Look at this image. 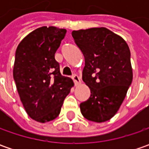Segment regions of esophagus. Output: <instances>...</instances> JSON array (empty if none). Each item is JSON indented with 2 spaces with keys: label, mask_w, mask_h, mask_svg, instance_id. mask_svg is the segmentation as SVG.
I'll return each instance as SVG.
<instances>
[{
  "label": "esophagus",
  "mask_w": 149,
  "mask_h": 149,
  "mask_svg": "<svg viewBox=\"0 0 149 149\" xmlns=\"http://www.w3.org/2000/svg\"><path fill=\"white\" fill-rule=\"evenodd\" d=\"M72 79H73L74 82L75 84V85H77L81 83V80H80V79H79V77L78 76L77 74H74V75L72 76Z\"/></svg>",
  "instance_id": "1"
}]
</instances>
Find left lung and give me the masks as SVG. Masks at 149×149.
Instances as JSON below:
<instances>
[{
  "label": "left lung",
  "instance_id": "left-lung-1",
  "mask_svg": "<svg viewBox=\"0 0 149 149\" xmlns=\"http://www.w3.org/2000/svg\"><path fill=\"white\" fill-rule=\"evenodd\" d=\"M72 36L84 56L83 80L91 92L79 105L81 113L89 121H108L118 111L133 80L129 45L105 27L73 31Z\"/></svg>",
  "mask_w": 149,
  "mask_h": 149
}]
</instances>
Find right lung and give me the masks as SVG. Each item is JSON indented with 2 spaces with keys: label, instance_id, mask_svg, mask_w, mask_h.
Here are the masks:
<instances>
[{
  "label": "right lung",
  "instance_id": "obj_1",
  "mask_svg": "<svg viewBox=\"0 0 149 149\" xmlns=\"http://www.w3.org/2000/svg\"><path fill=\"white\" fill-rule=\"evenodd\" d=\"M66 30L41 26L29 33L15 51L13 77L27 114L39 123L59 116L64 100L74 86L70 78L62 76L54 54Z\"/></svg>",
  "mask_w": 149,
  "mask_h": 149
}]
</instances>
